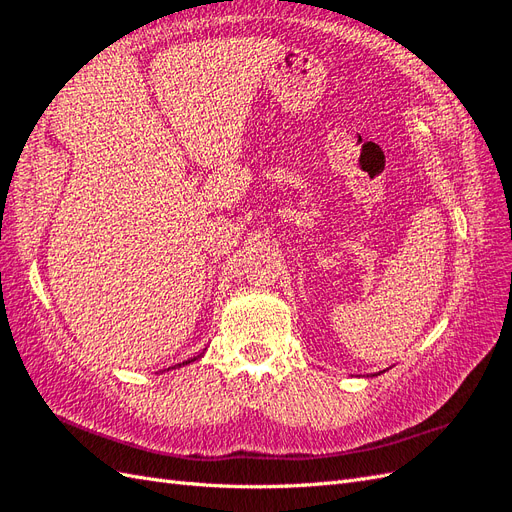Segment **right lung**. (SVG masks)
<instances>
[{
    "label": "right lung",
    "instance_id": "obj_1",
    "mask_svg": "<svg viewBox=\"0 0 512 512\" xmlns=\"http://www.w3.org/2000/svg\"><path fill=\"white\" fill-rule=\"evenodd\" d=\"M190 361H194V359H188V361H183V363H179V365H185V363H190Z\"/></svg>",
    "mask_w": 512,
    "mask_h": 512
}]
</instances>
